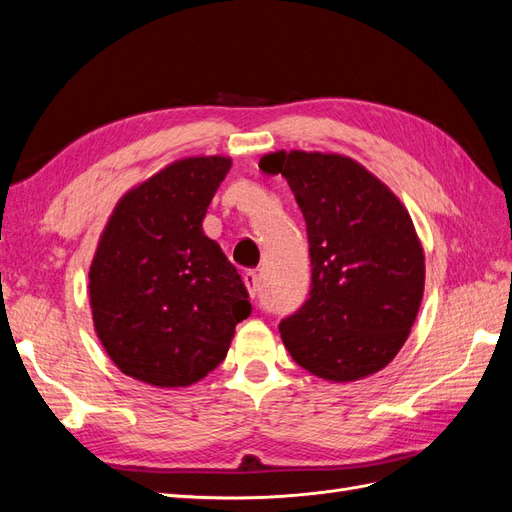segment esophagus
<instances>
[{
    "label": "esophagus",
    "mask_w": 512,
    "mask_h": 512,
    "mask_svg": "<svg viewBox=\"0 0 512 512\" xmlns=\"http://www.w3.org/2000/svg\"><path fill=\"white\" fill-rule=\"evenodd\" d=\"M243 282L247 286V292H250V297L254 299L258 294V273L256 271H245L243 273Z\"/></svg>",
    "instance_id": "1"
}]
</instances>
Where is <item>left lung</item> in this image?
Instances as JSON below:
<instances>
[{
	"label": "left lung",
	"instance_id": "8db88e82",
	"mask_svg": "<svg viewBox=\"0 0 512 512\" xmlns=\"http://www.w3.org/2000/svg\"><path fill=\"white\" fill-rule=\"evenodd\" d=\"M258 166L286 177L312 258L309 299L280 322L284 346L324 380L376 374L406 344L423 299L425 256L410 213L337 153L277 151Z\"/></svg>",
	"mask_w": 512,
	"mask_h": 512
}]
</instances>
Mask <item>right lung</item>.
<instances>
[{"label": "right lung", "mask_w": 512, "mask_h": 512, "mask_svg": "<svg viewBox=\"0 0 512 512\" xmlns=\"http://www.w3.org/2000/svg\"><path fill=\"white\" fill-rule=\"evenodd\" d=\"M230 158H185L123 196L89 269L94 327L111 361L162 389L218 367L252 314L245 284L203 232Z\"/></svg>", "instance_id": "1"}]
</instances>
